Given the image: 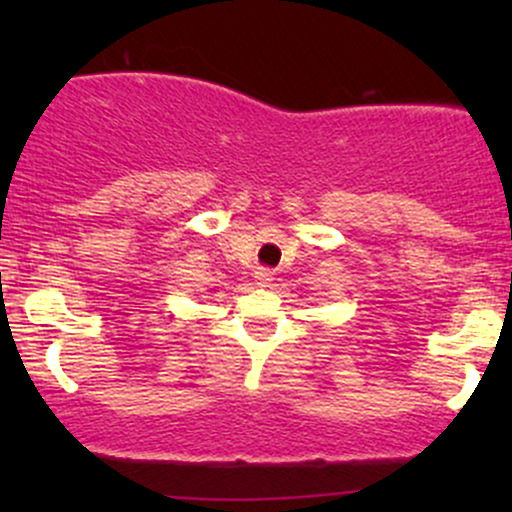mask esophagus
Wrapping results in <instances>:
<instances>
[{
  "mask_svg": "<svg viewBox=\"0 0 512 512\" xmlns=\"http://www.w3.org/2000/svg\"><path fill=\"white\" fill-rule=\"evenodd\" d=\"M257 281H260L262 286L269 284V281H272V272H269V269H257Z\"/></svg>",
  "mask_w": 512,
  "mask_h": 512,
  "instance_id": "esophagus-1",
  "label": "esophagus"
}]
</instances>
